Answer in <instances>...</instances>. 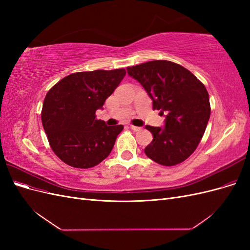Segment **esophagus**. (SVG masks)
<instances>
[{
	"label": "esophagus",
	"mask_w": 250,
	"mask_h": 250,
	"mask_svg": "<svg viewBox=\"0 0 250 250\" xmlns=\"http://www.w3.org/2000/svg\"><path fill=\"white\" fill-rule=\"evenodd\" d=\"M130 128L133 130V131H140L142 128L141 127H138V126H133V125H130Z\"/></svg>",
	"instance_id": "1"
}]
</instances>
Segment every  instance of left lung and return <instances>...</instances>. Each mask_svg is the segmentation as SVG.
I'll return each mask as SVG.
<instances>
[{
    "mask_svg": "<svg viewBox=\"0 0 250 250\" xmlns=\"http://www.w3.org/2000/svg\"><path fill=\"white\" fill-rule=\"evenodd\" d=\"M165 115V127L146 126L153 140L146 155L163 166L183 163L197 148L210 116L208 93L197 78L180 64L152 60L127 67Z\"/></svg>",
    "mask_w": 250,
    "mask_h": 250,
    "instance_id": "1",
    "label": "left lung"
}]
</instances>
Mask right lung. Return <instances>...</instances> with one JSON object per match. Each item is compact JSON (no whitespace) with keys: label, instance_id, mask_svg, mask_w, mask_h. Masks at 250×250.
<instances>
[{"label":"right lung","instance_id":"1","mask_svg":"<svg viewBox=\"0 0 250 250\" xmlns=\"http://www.w3.org/2000/svg\"><path fill=\"white\" fill-rule=\"evenodd\" d=\"M125 75L124 69L74 73L49 90L42 122L52 150L63 163L88 169L109 155L124 127L107 126L95 113Z\"/></svg>","mask_w":250,"mask_h":250}]
</instances>
